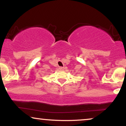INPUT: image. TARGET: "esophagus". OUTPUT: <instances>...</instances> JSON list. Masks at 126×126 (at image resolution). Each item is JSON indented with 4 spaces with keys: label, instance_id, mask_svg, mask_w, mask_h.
I'll list each match as a JSON object with an SVG mask.
<instances>
[{
    "label": "esophagus",
    "instance_id": "34e87169",
    "mask_svg": "<svg viewBox=\"0 0 126 126\" xmlns=\"http://www.w3.org/2000/svg\"><path fill=\"white\" fill-rule=\"evenodd\" d=\"M59 69H60V70H61V71L64 70V68L63 67H60L59 68Z\"/></svg>",
    "mask_w": 126,
    "mask_h": 126
}]
</instances>
